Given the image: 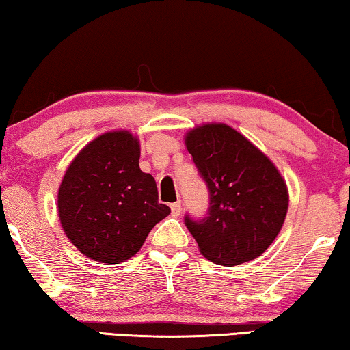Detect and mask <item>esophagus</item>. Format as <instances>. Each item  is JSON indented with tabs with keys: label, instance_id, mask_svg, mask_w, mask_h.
Segmentation results:
<instances>
[{
	"label": "esophagus",
	"instance_id": "esophagus-1",
	"mask_svg": "<svg viewBox=\"0 0 350 350\" xmlns=\"http://www.w3.org/2000/svg\"><path fill=\"white\" fill-rule=\"evenodd\" d=\"M170 210H172V215H174V216H178L180 213H181V202H180V200L174 202V204L170 205Z\"/></svg>",
	"mask_w": 350,
	"mask_h": 350
}]
</instances>
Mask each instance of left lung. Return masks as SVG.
I'll use <instances>...</instances> for the list:
<instances>
[{
    "label": "left lung",
    "mask_w": 350,
    "mask_h": 350,
    "mask_svg": "<svg viewBox=\"0 0 350 350\" xmlns=\"http://www.w3.org/2000/svg\"><path fill=\"white\" fill-rule=\"evenodd\" d=\"M185 142L210 199L205 217L185 216L200 252L227 267L259 257L286 219L288 194L281 174L227 124L199 126Z\"/></svg>",
    "instance_id": "8db88e82"
}]
</instances>
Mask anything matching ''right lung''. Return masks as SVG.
Instances as JSON below:
<instances>
[{
	"label": "right lung",
	"mask_w": 350,
	"mask_h": 350,
	"mask_svg": "<svg viewBox=\"0 0 350 350\" xmlns=\"http://www.w3.org/2000/svg\"><path fill=\"white\" fill-rule=\"evenodd\" d=\"M139 142L128 131L99 135L66 170L58 215L66 235L90 259L120 263L137 252L169 215L158 187L139 167Z\"/></svg>",
	"instance_id": "add662e5"
}]
</instances>
